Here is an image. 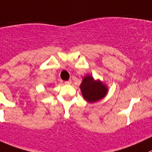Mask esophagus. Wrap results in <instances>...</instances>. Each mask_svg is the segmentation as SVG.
Here are the masks:
<instances>
[{
    "mask_svg": "<svg viewBox=\"0 0 152 152\" xmlns=\"http://www.w3.org/2000/svg\"><path fill=\"white\" fill-rule=\"evenodd\" d=\"M71 83H72V80H67V81H65V84L66 85H70Z\"/></svg>",
    "mask_w": 152,
    "mask_h": 152,
    "instance_id": "obj_1",
    "label": "esophagus"
}]
</instances>
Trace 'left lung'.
<instances>
[{
	"mask_svg": "<svg viewBox=\"0 0 152 152\" xmlns=\"http://www.w3.org/2000/svg\"><path fill=\"white\" fill-rule=\"evenodd\" d=\"M83 99L89 103L101 100L107 93V86L101 80H95L91 75H86L80 86Z\"/></svg>",
	"mask_w": 152,
	"mask_h": 152,
	"instance_id": "left-lung-1",
	"label": "left lung"
}]
</instances>
